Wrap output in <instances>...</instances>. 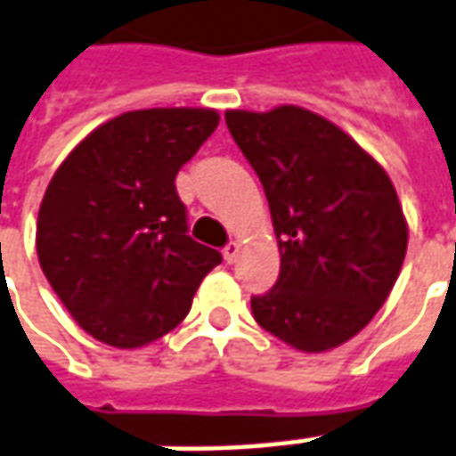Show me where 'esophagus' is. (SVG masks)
Here are the masks:
<instances>
[{"label": "esophagus", "instance_id": "1", "mask_svg": "<svg viewBox=\"0 0 456 456\" xmlns=\"http://www.w3.org/2000/svg\"><path fill=\"white\" fill-rule=\"evenodd\" d=\"M222 254H224V261H227V264H234V261H237V256H239V244H237V241H229L227 247L222 249Z\"/></svg>", "mask_w": 456, "mask_h": 456}]
</instances>
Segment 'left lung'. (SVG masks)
Returning <instances> with one entry per match:
<instances>
[{"label": "left lung", "mask_w": 456, "mask_h": 456, "mask_svg": "<svg viewBox=\"0 0 456 456\" xmlns=\"http://www.w3.org/2000/svg\"><path fill=\"white\" fill-rule=\"evenodd\" d=\"M232 138L269 200L281 272L251 296L264 330L305 353L336 348L393 291L407 224L390 177L338 126L296 106L227 110Z\"/></svg>", "instance_id": "1"}]
</instances>
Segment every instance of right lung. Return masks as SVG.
<instances>
[{"mask_svg": "<svg viewBox=\"0 0 456 456\" xmlns=\"http://www.w3.org/2000/svg\"><path fill=\"white\" fill-rule=\"evenodd\" d=\"M209 108L130 110L95 128L51 177L37 251L78 326L116 348L170 333L222 261L190 237L175 177L215 128Z\"/></svg>", "mask_w": 456, "mask_h": 456, "instance_id": "1", "label": "right lung"}]
</instances>
